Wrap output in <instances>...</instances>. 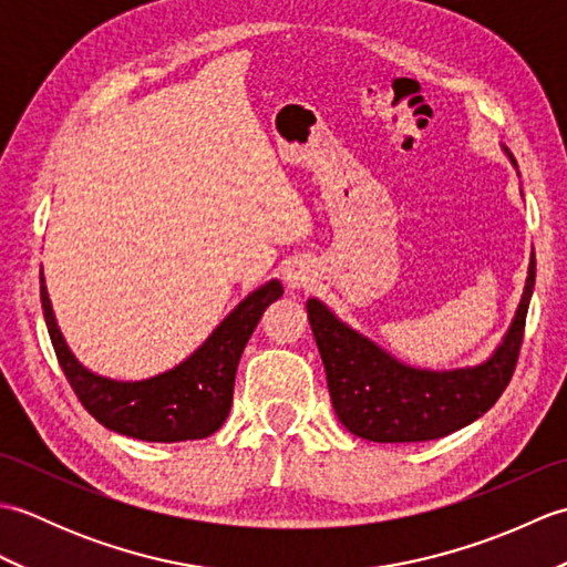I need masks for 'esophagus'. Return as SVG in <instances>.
I'll use <instances>...</instances> for the list:
<instances>
[{"label":"esophagus","mask_w":567,"mask_h":567,"mask_svg":"<svg viewBox=\"0 0 567 567\" xmlns=\"http://www.w3.org/2000/svg\"><path fill=\"white\" fill-rule=\"evenodd\" d=\"M285 282L290 290H305V287H311L317 282L315 265H309L305 260H295L290 268L285 270Z\"/></svg>","instance_id":"34e87169"}]
</instances>
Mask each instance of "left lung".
I'll return each instance as SVG.
<instances>
[{"instance_id": "obj_1", "label": "left lung", "mask_w": 567, "mask_h": 567, "mask_svg": "<svg viewBox=\"0 0 567 567\" xmlns=\"http://www.w3.org/2000/svg\"><path fill=\"white\" fill-rule=\"evenodd\" d=\"M516 167L509 148L499 143ZM536 282V256L528 258L526 285L507 333L483 363L431 370L409 365L368 336L348 327L317 297L307 315L327 370L333 412L358 439L416 443L443 439L473 424L499 400L512 380Z\"/></svg>"}]
</instances>
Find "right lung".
<instances>
[{
	"mask_svg": "<svg viewBox=\"0 0 567 567\" xmlns=\"http://www.w3.org/2000/svg\"><path fill=\"white\" fill-rule=\"evenodd\" d=\"M282 297L280 280H268L228 311L216 329L185 360L143 380H114L84 368L70 351L48 297L41 270V307L48 333L70 388L82 406L124 436L138 441H195L219 429L234 402L240 353L262 311Z\"/></svg>",
	"mask_w": 567,
	"mask_h": 567,
	"instance_id": "1",
	"label": "right lung"
}]
</instances>
